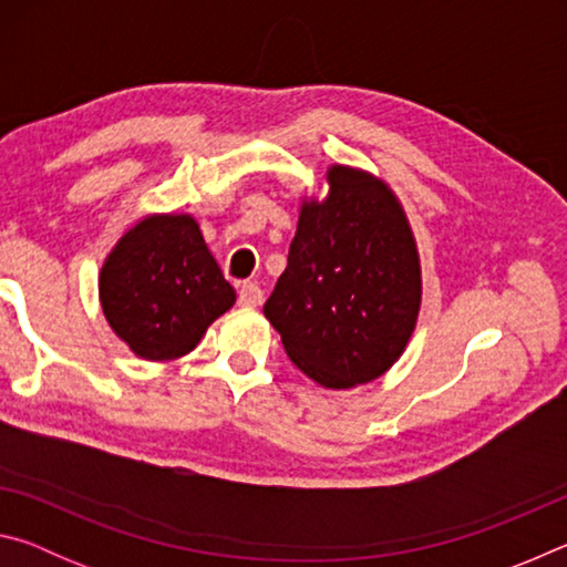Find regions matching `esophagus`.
I'll return each instance as SVG.
<instances>
[{"mask_svg":"<svg viewBox=\"0 0 567 567\" xmlns=\"http://www.w3.org/2000/svg\"><path fill=\"white\" fill-rule=\"evenodd\" d=\"M237 300L243 307H257V305H262L265 292L255 282H245V285H239Z\"/></svg>","mask_w":567,"mask_h":567,"instance_id":"34e87169","label":"esophagus"}]
</instances>
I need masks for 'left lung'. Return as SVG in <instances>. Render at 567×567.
<instances>
[{"instance_id":"8db88e82","label":"left lung","mask_w":567,"mask_h":567,"mask_svg":"<svg viewBox=\"0 0 567 567\" xmlns=\"http://www.w3.org/2000/svg\"><path fill=\"white\" fill-rule=\"evenodd\" d=\"M328 182V199L300 209L265 318L307 378L344 390L380 378L400 358L422 285L415 239L388 185L342 165Z\"/></svg>"}]
</instances>
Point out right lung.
<instances>
[{
	"instance_id": "right-lung-1",
	"label": "right lung",
	"mask_w": 567,
	"mask_h": 567,
	"mask_svg": "<svg viewBox=\"0 0 567 567\" xmlns=\"http://www.w3.org/2000/svg\"><path fill=\"white\" fill-rule=\"evenodd\" d=\"M110 328L145 360L195 350L205 330L235 305L233 285L189 215L142 219L112 249L100 275Z\"/></svg>"
}]
</instances>
